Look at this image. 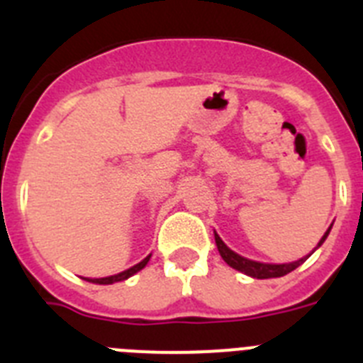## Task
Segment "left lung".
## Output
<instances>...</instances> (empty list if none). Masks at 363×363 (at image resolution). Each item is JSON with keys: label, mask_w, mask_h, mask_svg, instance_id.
<instances>
[{"label": "left lung", "mask_w": 363, "mask_h": 363, "mask_svg": "<svg viewBox=\"0 0 363 363\" xmlns=\"http://www.w3.org/2000/svg\"><path fill=\"white\" fill-rule=\"evenodd\" d=\"M329 230H331V227H329V229H327V233L323 234V238L320 240V243H318V245H316V249H318V247L322 245L323 242H325ZM214 240H216L218 251H220L221 258L225 259V262L230 265V267L236 269V271H240V272H243V274H247V277L258 278V280H265V278L285 277V274H289L291 271H294V269H296L298 265H301V264H303V262H306L307 258H309V256H306V258L298 259V262H293V264H281V265L259 264V262H252V259H247V258H243V256L236 255V252H234V251H230L229 247H227L225 243L221 242V238H220V236H218L216 233H214Z\"/></svg>", "instance_id": "obj_1"}]
</instances>
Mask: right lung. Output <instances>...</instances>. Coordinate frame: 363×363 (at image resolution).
Instances as JSON below:
<instances>
[{
	"label": "right lung",
	"mask_w": 363,
	"mask_h": 363,
	"mask_svg": "<svg viewBox=\"0 0 363 363\" xmlns=\"http://www.w3.org/2000/svg\"><path fill=\"white\" fill-rule=\"evenodd\" d=\"M149 258H150V255L147 256L145 259H142L140 264L134 265V267L127 269V271L120 272V274H114V277L94 278V280H89V278H85V280H86V281H92V284H99V285H108V284H114V281H123V280H127V278H129V277H133V274H136L138 271H142V269L147 265V262H149Z\"/></svg>",
	"instance_id": "add662e5"
}]
</instances>
